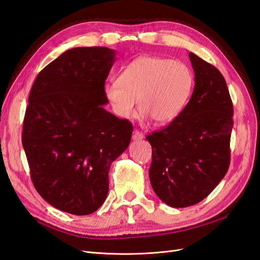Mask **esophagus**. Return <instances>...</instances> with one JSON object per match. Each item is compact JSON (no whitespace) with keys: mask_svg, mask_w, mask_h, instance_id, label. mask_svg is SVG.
<instances>
[{"mask_svg":"<svg viewBox=\"0 0 260 260\" xmlns=\"http://www.w3.org/2000/svg\"><path fill=\"white\" fill-rule=\"evenodd\" d=\"M143 138H144V136H143V133H142V132H140V131H138V130H135V131H133V133H132V139L135 140V141L142 140Z\"/></svg>","mask_w":260,"mask_h":260,"instance_id":"obj_1","label":"esophagus"}]
</instances>
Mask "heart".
<instances>
[{
    "instance_id": "heart-1",
    "label": "heart",
    "mask_w": 260,
    "mask_h": 260,
    "mask_svg": "<svg viewBox=\"0 0 260 260\" xmlns=\"http://www.w3.org/2000/svg\"><path fill=\"white\" fill-rule=\"evenodd\" d=\"M194 77L185 64L169 58L141 56L125 66L117 82L105 86V96L124 119L136 114L137 101L144 118L156 124L175 120L191 98Z\"/></svg>"
}]
</instances>
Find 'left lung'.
<instances>
[{"instance_id":"8db88e82","label":"left lung","mask_w":260,"mask_h":260,"mask_svg":"<svg viewBox=\"0 0 260 260\" xmlns=\"http://www.w3.org/2000/svg\"><path fill=\"white\" fill-rule=\"evenodd\" d=\"M195 75L192 96L166 128L148 135L149 180L168 206L195 205L211 193L230 165L233 105L223 76L188 53Z\"/></svg>"}]
</instances>
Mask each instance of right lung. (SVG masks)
<instances>
[{"instance_id": "right-lung-1", "label": "right lung", "mask_w": 260, "mask_h": 260, "mask_svg": "<svg viewBox=\"0 0 260 260\" xmlns=\"http://www.w3.org/2000/svg\"><path fill=\"white\" fill-rule=\"evenodd\" d=\"M116 52L75 48L39 73L29 94L22 146L38 193L52 206L83 216L108 193L112 162L130 144L132 123L103 105Z\"/></svg>"}]
</instances>
